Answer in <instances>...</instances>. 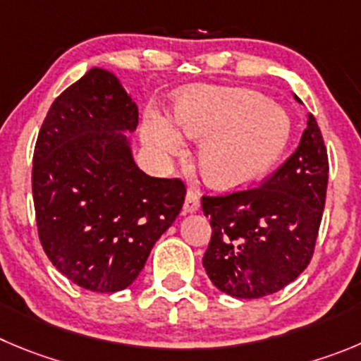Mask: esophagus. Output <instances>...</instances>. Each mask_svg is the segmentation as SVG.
Masks as SVG:
<instances>
[{"instance_id": "34e87169", "label": "esophagus", "mask_w": 361, "mask_h": 361, "mask_svg": "<svg viewBox=\"0 0 361 361\" xmlns=\"http://www.w3.org/2000/svg\"><path fill=\"white\" fill-rule=\"evenodd\" d=\"M183 210L187 212V214H192V212L200 210V196H197L196 190H192V188L190 190H187Z\"/></svg>"}]
</instances>
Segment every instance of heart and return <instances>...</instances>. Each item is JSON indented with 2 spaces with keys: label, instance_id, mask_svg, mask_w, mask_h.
Segmentation results:
<instances>
[{
  "label": "heart",
  "instance_id": "1",
  "mask_svg": "<svg viewBox=\"0 0 361 361\" xmlns=\"http://www.w3.org/2000/svg\"><path fill=\"white\" fill-rule=\"evenodd\" d=\"M174 123L201 139L200 164L212 185L235 188L264 176L281 157L290 137L285 110L247 89H192L178 99ZM144 142L158 157L176 153L181 135L167 117L151 112Z\"/></svg>",
  "mask_w": 361,
  "mask_h": 361
}]
</instances>
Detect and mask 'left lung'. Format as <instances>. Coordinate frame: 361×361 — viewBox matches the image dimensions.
<instances>
[{"label": "left lung", "mask_w": 361, "mask_h": 361, "mask_svg": "<svg viewBox=\"0 0 361 361\" xmlns=\"http://www.w3.org/2000/svg\"><path fill=\"white\" fill-rule=\"evenodd\" d=\"M328 174V151L310 114L298 149L264 183L201 197L212 226L203 267L219 290L240 299L265 298L308 267Z\"/></svg>", "instance_id": "8db88e82"}]
</instances>
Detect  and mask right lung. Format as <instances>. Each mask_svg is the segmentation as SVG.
I'll return each instance as SVG.
<instances>
[{"label":"right lung","mask_w":361,"mask_h":361,"mask_svg":"<svg viewBox=\"0 0 361 361\" xmlns=\"http://www.w3.org/2000/svg\"><path fill=\"white\" fill-rule=\"evenodd\" d=\"M137 124L139 109L116 74L92 67L53 101L37 137L40 244L87 290L130 287L183 207V181L147 176L135 164L124 131Z\"/></svg>","instance_id":"obj_1"}]
</instances>
